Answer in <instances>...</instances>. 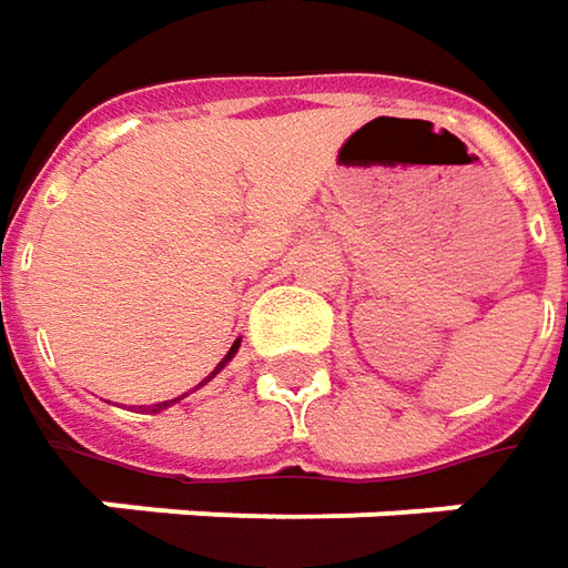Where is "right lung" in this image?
<instances>
[{
	"label": "right lung",
	"mask_w": 568,
	"mask_h": 568,
	"mask_svg": "<svg viewBox=\"0 0 568 568\" xmlns=\"http://www.w3.org/2000/svg\"><path fill=\"white\" fill-rule=\"evenodd\" d=\"M239 345H242V339H235V343H232V348H229V352H225V358H223V362L216 364V367H213V371H210V377H206V381L197 383V386H194V389H201V386H204V383L213 381V377H216V374H220V371H223L225 364H229V362H232V358H235V352H239ZM185 396H187V393H185ZM185 396H179V399L156 402V405H141V412H148V415H156V412H163V408H169V405H175V402H182V399H185Z\"/></svg>",
	"instance_id": "add662e5"
}]
</instances>
